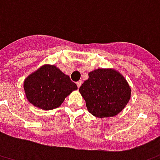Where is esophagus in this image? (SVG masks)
Here are the masks:
<instances>
[{"instance_id":"1","label":"esophagus","mask_w":160,"mask_h":160,"mask_svg":"<svg viewBox=\"0 0 160 160\" xmlns=\"http://www.w3.org/2000/svg\"><path fill=\"white\" fill-rule=\"evenodd\" d=\"M81 84H82V81H81V80H79V81H77L76 85H77V86H78V88H80V86H81Z\"/></svg>"}]
</instances>
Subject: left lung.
Segmentation results:
<instances>
[{"label":"left lung","instance_id":"1","mask_svg":"<svg viewBox=\"0 0 160 160\" xmlns=\"http://www.w3.org/2000/svg\"><path fill=\"white\" fill-rule=\"evenodd\" d=\"M88 75L79 91L90 113L106 118L121 112L131 98V88L125 78L110 68H98Z\"/></svg>","mask_w":160,"mask_h":160}]
</instances>
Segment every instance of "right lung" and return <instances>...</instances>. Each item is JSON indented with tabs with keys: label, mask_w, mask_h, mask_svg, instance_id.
Segmentation results:
<instances>
[{
	"label": "right lung",
	"mask_w": 160,
	"mask_h": 160,
	"mask_svg": "<svg viewBox=\"0 0 160 160\" xmlns=\"http://www.w3.org/2000/svg\"><path fill=\"white\" fill-rule=\"evenodd\" d=\"M23 88L30 103L51 110L59 107L77 86L56 66L44 65L24 80Z\"/></svg>",
	"instance_id": "1"
}]
</instances>
